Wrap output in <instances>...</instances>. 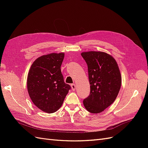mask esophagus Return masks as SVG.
Masks as SVG:
<instances>
[{
	"mask_svg": "<svg viewBox=\"0 0 148 148\" xmlns=\"http://www.w3.org/2000/svg\"><path fill=\"white\" fill-rule=\"evenodd\" d=\"M71 89H72V91H75V90L76 87H75V84H71Z\"/></svg>",
	"mask_w": 148,
	"mask_h": 148,
	"instance_id": "1",
	"label": "esophagus"
}]
</instances>
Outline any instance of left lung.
<instances>
[{
  "label": "left lung",
  "mask_w": 148,
  "mask_h": 148,
  "mask_svg": "<svg viewBox=\"0 0 148 148\" xmlns=\"http://www.w3.org/2000/svg\"><path fill=\"white\" fill-rule=\"evenodd\" d=\"M88 65L89 96L83 100L86 109L97 114L109 107L117 97L122 83L118 65L111 56L102 52H82Z\"/></svg>",
  "instance_id": "obj_1"
}]
</instances>
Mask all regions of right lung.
<instances>
[{
	"mask_svg": "<svg viewBox=\"0 0 148 148\" xmlns=\"http://www.w3.org/2000/svg\"><path fill=\"white\" fill-rule=\"evenodd\" d=\"M64 53H52L36 60L28 75L27 88L31 99L38 108L49 114L56 112L71 89L64 82L60 66Z\"/></svg>",
	"mask_w": 148,
	"mask_h": 148,
	"instance_id": "right-lung-1",
	"label": "right lung"
}]
</instances>
